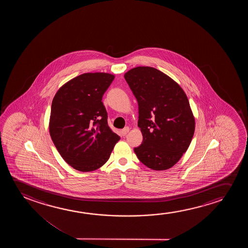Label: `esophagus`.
Instances as JSON below:
<instances>
[{
  "instance_id": "34e87169",
  "label": "esophagus",
  "mask_w": 248,
  "mask_h": 248,
  "mask_svg": "<svg viewBox=\"0 0 248 248\" xmlns=\"http://www.w3.org/2000/svg\"><path fill=\"white\" fill-rule=\"evenodd\" d=\"M129 127H125L124 129H123L122 130H121V135H122V136H125L128 133H129Z\"/></svg>"
}]
</instances>
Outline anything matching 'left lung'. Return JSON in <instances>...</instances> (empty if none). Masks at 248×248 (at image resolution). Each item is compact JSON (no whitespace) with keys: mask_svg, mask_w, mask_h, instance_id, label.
Instances as JSON below:
<instances>
[{"mask_svg":"<svg viewBox=\"0 0 248 248\" xmlns=\"http://www.w3.org/2000/svg\"><path fill=\"white\" fill-rule=\"evenodd\" d=\"M124 78L139 106L143 141L134 151L153 170H166L181 158L195 131V118L180 85L152 67H136Z\"/></svg>","mask_w":248,"mask_h":248,"instance_id":"8db88e82","label":"left lung"}]
</instances>
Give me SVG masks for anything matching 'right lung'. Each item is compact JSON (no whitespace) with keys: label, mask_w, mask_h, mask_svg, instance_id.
<instances>
[{"label":"right lung","mask_w":248,"mask_h":248,"mask_svg":"<svg viewBox=\"0 0 248 248\" xmlns=\"http://www.w3.org/2000/svg\"><path fill=\"white\" fill-rule=\"evenodd\" d=\"M114 79L107 73H86L67 82L51 103L49 131L56 148L75 170H97L109 159L119 137L108 124L102 96Z\"/></svg>","instance_id":"1"}]
</instances>
